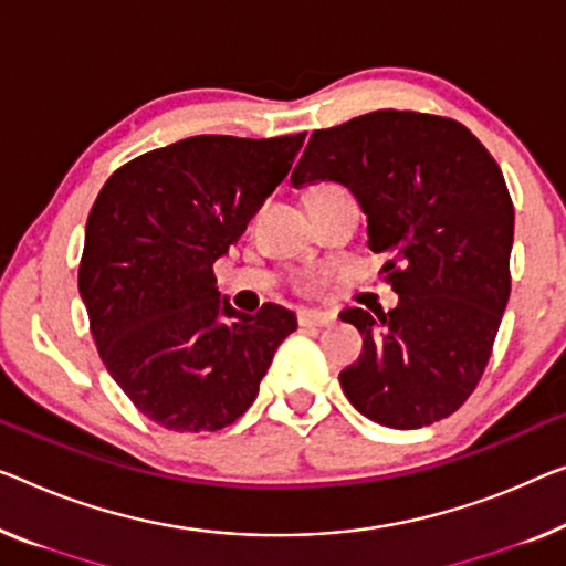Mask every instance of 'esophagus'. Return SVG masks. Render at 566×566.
I'll use <instances>...</instances> for the list:
<instances>
[{
	"instance_id": "1",
	"label": "esophagus",
	"mask_w": 566,
	"mask_h": 566,
	"mask_svg": "<svg viewBox=\"0 0 566 566\" xmlns=\"http://www.w3.org/2000/svg\"><path fill=\"white\" fill-rule=\"evenodd\" d=\"M297 323L302 327H327L335 323V317L331 312H319V310H300L297 312Z\"/></svg>"
}]
</instances>
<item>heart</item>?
Masks as SVG:
<instances>
[{"mask_svg":"<svg viewBox=\"0 0 566 566\" xmlns=\"http://www.w3.org/2000/svg\"><path fill=\"white\" fill-rule=\"evenodd\" d=\"M323 188H327V185H323ZM317 190H319V188H317Z\"/></svg>","mask_w":566,"mask_h":566,"instance_id":"heart-1","label":"heart"}]
</instances>
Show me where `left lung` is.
Instances as JSON below:
<instances>
[{
	"label": "left lung",
	"mask_w": 566,
	"mask_h": 566,
	"mask_svg": "<svg viewBox=\"0 0 566 566\" xmlns=\"http://www.w3.org/2000/svg\"><path fill=\"white\" fill-rule=\"evenodd\" d=\"M317 180L356 196L399 294L389 312H340L364 335L340 374L345 396L391 429L450 417L483 376L511 294L513 202L499 163L460 122L381 108L312 132L292 185Z\"/></svg>",
	"instance_id": "1"
}]
</instances>
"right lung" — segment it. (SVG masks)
<instances>
[{
  "instance_id": "obj_1",
  "label": "right lung",
  "mask_w": 566,
  "mask_h": 566,
  "mask_svg": "<svg viewBox=\"0 0 566 566\" xmlns=\"http://www.w3.org/2000/svg\"><path fill=\"white\" fill-rule=\"evenodd\" d=\"M302 134H200L108 177L88 213L78 292L98 356L142 415L175 432H218L259 394L282 340L280 305L247 315L221 300L213 264L280 185Z\"/></svg>"
}]
</instances>
